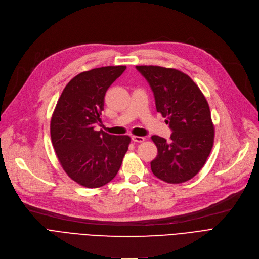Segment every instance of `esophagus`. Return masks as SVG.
Instances as JSON below:
<instances>
[{
    "label": "esophagus",
    "mask_w": 259,
    "mask_h": 259,
    "mask_svg": "<svg viewBox=\"0 0 259 259\" xmlns=\"http://www.w3.org/2000/svg\"><path fill=\"white\" fill-rule=\"evenodd\" d=\"M131 140H132L134 143H143V142L145 141V138H143V137H137V135H132Z\"/></svg>",
    "instance_id": "obj_1"
}]
</instances>
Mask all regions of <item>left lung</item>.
Wrapping results in <instances>:
<instances>
[{"label": "left lung", "mask_w": 259, "mask_h": 259, "mask_svg": "<svg viewBox=\"0 0 259 259\" xmlns=\"http://www.w3.org/2000/svg\"><path fill=\"white\" fill-rule=\"evenodd\" d=\"M148 80L156 111L173 131L170 140L153 135L157 155L151 170L169 184L191 180L206 164L214 143L209 104L198 86L186 73L159 66H137Z\"/></svg>", "instance_id": "left-lung-1"}]
</instances>
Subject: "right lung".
Returning a JSON list of instances; mask_svg holds the SVG:
<instances>
[{
    "instance_id": "add662e5",
    "label": "right lung",
    "mask_w": 259,
    "mask_h": 259,
    "mask_svg": "<svg viewBox=\"0 0 259 259\" xmlns=\"http://www.w3.org/2000/svg\"><path fill=\"white\" fill-rule=\"evenodd\" d=\"M126 66L94 68L74 76L64 88L50 121V135L64 171L78 185L100 188L117 174L130 137L95 131L108 88Z\"/></svg>"
}]
</instances>
